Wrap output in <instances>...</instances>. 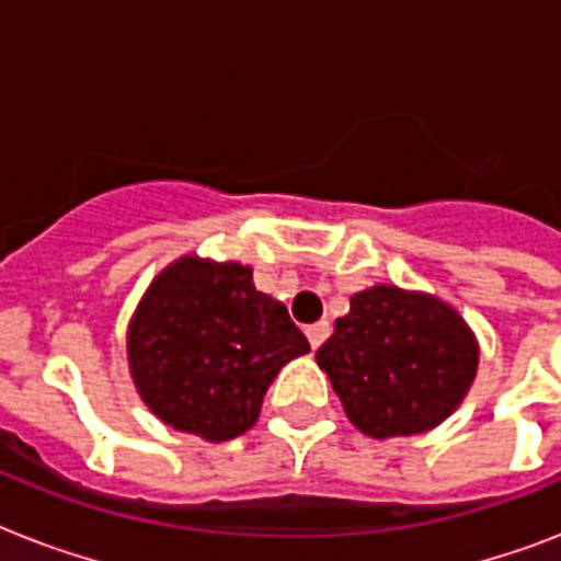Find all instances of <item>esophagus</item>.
<instances>
[{"label":"esophagus","mask_w":561,"mask_h":561,"mask_svg":"<svg viewBox=\"0 0 561 561\" xmlns=\"http://www.w3.org/2000/svg\"><path fill=\"white\" fill-rule=\"evenodd\" d=\"M306 334H308V341H311V346H314V350H320V346H323L325 337L332 334V325L325 323V320H320V323L308 325Z\"/></svg>","instance_id":"obj_1"}]
</instances>
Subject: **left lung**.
<instances>
[{"mask_svg": "<svg viewBox=\"0 0 561 561\" xmlns=\"http://www.w3.org/2000/svg\"><path fill=\"white\" fill-rule=\"evenodd\" d=\"M478 341L448 302L373 285L317 350L343 410L373 439L425 434L451 416L478 375Z\"/></svg>", "mask_w": 561, "mask_h": 561, "instance_id": "1", "label": "left lung"}]
</instances>
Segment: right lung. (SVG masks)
I'll use <instances>...</instances> for the list:
<instances>
[{"label": "right lung", "mask_w": 561, "mask_h": 561, "mask_svg": "<svg viewBox=\"0 0 561 561\" xmlns=\"http://www.w3.org/2000/svg\"><path fill=\"white\" fill-rule=\"evenodd\" d=\"M311 350L279 299L238 262L183 255L151 282L127 329L142 401L165 425L227 443L255 425L273 378Z\"/></svg>", "instance_id": "add662e5"}]
</instances>
